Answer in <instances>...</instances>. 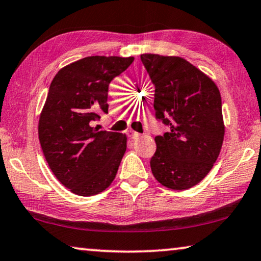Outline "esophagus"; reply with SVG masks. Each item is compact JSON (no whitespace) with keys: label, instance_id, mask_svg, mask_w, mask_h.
Listing matches in <instances>:
<instances>
[{"label":"esophagus","instance_id":"1","mask_svg":"<svg viewBox=\"0 0 261 261\" xmlns=\"http://www.w3.org/2000/svg\"><path fill=\"white\" fill-rule=\"evenodd\" d=\"M127 136H129L131 139H137L141 137V134H138V132H136L134 130H127Z\"/></svg>","mask_w":261,"mask_h":261}]
</instances>
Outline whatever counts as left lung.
Returning a JSON list of instances; mask_svg holds the SVG:
<instances>
[{
    "instance_id": "obj_1",
    "label": "left lung",
    "mask_w": 261,
    "mask_h": 261,
    "mask_svg": "<svg viewBox=\"0 0 261 261\" xmlns=\"http://www.w3.org/2000/svg\"><path fill=\"white\" fill-rule=\"evenodd\" d=\"M141 60L155 86L156 119L170 127L155 137L151 171L167 188H192L213 168L222 146L225 126L219 89L182 58L143 54Z\"/></svg>"
}]
</instances>
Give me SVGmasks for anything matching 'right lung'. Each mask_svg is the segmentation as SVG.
<instances>
[{"mask_svg": "<svg viewBox=\"0 0 261 261\" xmlns=\"http://www.w3.org/2000/svg\"><path fill=\"white\" fill-rule=\"evenodd\" d=\"M134 58L87 57L61 68L50 83L39 120V139L50 170L80 196L102 192L116 177L125 135L98 131L108 115L109 85Z\"/></svg>", "mask_w": 261, "mask_h": 261, "instance_id": "1", "label": "right lung"}]
</instances>
